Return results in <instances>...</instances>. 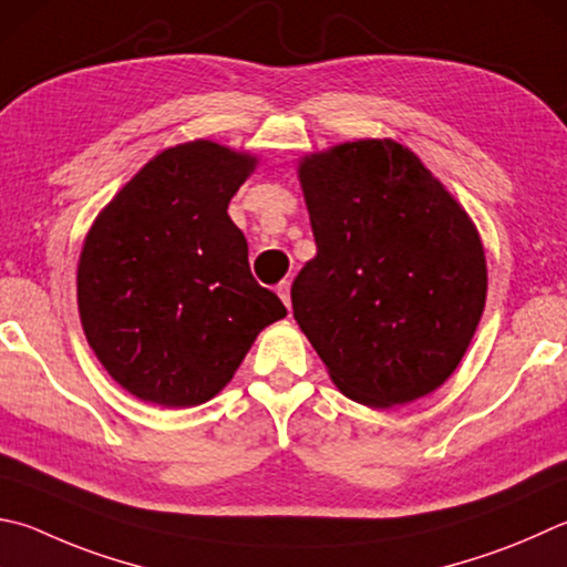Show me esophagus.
Masks as SVG:
<instances>
[{
	"instance_id": "obj_1",
	"label": "esophagus",
	"mask_w": 567,
	"mask_h": 567,
	"mask_svg": "<svg viewBox=\"0 0 567 567\" xmlns=\"http://www.w3.org/2000/svg\"><path fill=\"white\" fill-rule=\"evenodd\" d=\"M277 295H280V300L290 307V280H282L280 285H277Z\"/></svg>"
}]
</instances>
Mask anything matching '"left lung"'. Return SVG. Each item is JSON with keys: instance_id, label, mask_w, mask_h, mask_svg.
I'll list each match as a JSON object with an SVG mask.
<instances>
[{"instance_id": "8db88e82", "label": "left lung", "mask_w": 567, "mask_h": 567, "mask_svg": "<svg viewBox=\"0 0 567 567\" xmlns=\"http://www.w3.org/2000/svg\"><path fill=\"white\" fill-rule=\"evenodd\" d=\"M300 183L317 255L295 277L292 310L332 382L374 409L444 384L486 305L466 210L394 141L307 156Z\"/></svg>"}]
</instances>
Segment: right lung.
I'll list each match as a JSON object with an SVG mask.
<instances>
[{
	"instance_id": "obj_1",
	"label": "right lung",
	"mask_w": 567,
	"mask_h": 567,
	"mask_svg": "<svg viewBox=\"0 0 567 567\" xmlns=\"http://www.w3.org/2000/svg\"><path fill=\"white\" fill-rule=\"evenodd\" d=\"M248 153L193 141L148 161L86 235L81 324L99 362L133 396L195 406L230 382L260 329L287 315L257 285L228 203Z\"/></svg>"
}]
</instances>
